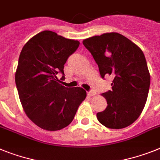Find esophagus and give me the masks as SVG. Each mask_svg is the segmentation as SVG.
Segmentation results:
<instances>
[{
  "label": "esophagus",
  "instance_id": "esophagus-1",
  "mask_svg": "<svg viewBox=\"0 0 160 160\" xmlns=\"http://www.w3.org/2000/svg\"><path fill=\"white\" fill-rule=\"evenodd\" d=\"M88 96H90V97H93V96H95V95H96V92H95L94 91L91 90V91H89V92H88Z\"/></svg>",
  "mask_w": 160,
  "mask_h": 160
}]
</instances>
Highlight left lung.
Wrapping results in <instances>:
<instances>
[{"mask_svg": "<svg viewBox=\"0 0 160 160\" xmlns=\"http://www.w3.org/2000/svg\"><path fill=\"white\" fill-rule=\"evenodd\" d=\"M83 45L98 66L102 78H113L111 90L102 93L107 107L97 114L107 128H126L140 116L148 96L151 75L142 49L117 32L84 39Z\"/></svg>", "mask_w": 160, "mask_h": 160, "instance_id": "8db88e82", "label": "left lung"}]
</instances>
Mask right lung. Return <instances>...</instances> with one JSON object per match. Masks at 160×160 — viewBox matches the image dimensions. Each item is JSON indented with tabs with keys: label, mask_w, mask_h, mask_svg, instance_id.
<instances>
[{
	"label": "right lung",
	"mask_w": 160,
	"mask_h": 160,
	"mask_svg": "<svg viewBox=\"0 0 160 160\" xmlns=\"http://www.w3.org/2000/svg\"><path fill=\"white\" fill-rule=\"evenodd\" d=\"M78 41L51 31H43L25 44L20 53L15 83L28 117L47 131H57L72 123L86 98L80 87L67 88L57 75L79 47Z\"/></svg>",
	"instance_id": "right-lung-1"
}]
</instances>
